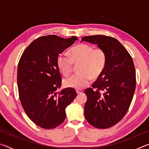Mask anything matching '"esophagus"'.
I'll return each instance as SVG.
<instances>
[{
	"label": "esophagus",
	"mask_w": 149,
	"mask_h": 149,
	"mask_svg": "<svg viewBox=\"0 0 149 149\" xmlns=\"http://www.w3.org/2000/svg\"><path fill=\"white\" fill-rule=\"evenodd\" d=\"M83 92H84V91H83L82 89H77L76 90V93H77V94H80V93H82Z\"/></svg>",
	"instance_id": "1"
}]
</instances>
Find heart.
I'll list each match as a JSON object with an SVG mask.
<instances>
[{
	"instance_id": "obj_1",
	"label": "heart",
	"mask_w": 149,
	"mask_h": 149,
	"mask_svg": "<svg viewBox=\"0 0 149 149\" xmlns=\"http://www.w3.org/2000/svg\"><path fill=\"white\" fill-rule=\"evenodd\" d=\"M107 55L102 48H94L91 45L81 43L70 50L69 55L62 52L56 59L57 66L62 74L67 76L75 65H78L77 74L64 79L65 87L80 89L89 85L91 79H97L105 69Z\"/></svg>"
}]
</instances>
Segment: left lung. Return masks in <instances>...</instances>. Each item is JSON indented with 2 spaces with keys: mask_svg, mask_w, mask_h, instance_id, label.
Segmentation results:
<instances>
[{
  "mask_svg": "<svg viewBox=\"0 0 149 149\" xmlns=\"http://www.w3.org/2000/svg\"><path fill=\"white\" fill-rule=\"evenodd\" d=\"M97 44L107 55L101 75L85 91V119L99 129L118 123L130 107L136 86L135 65L125 48L114 37L102 35L82 37L81 41Z\"/></svg>",
  "mask_w": 149,
  "mask_h": 149,
  "instance_id": "1",
  "label": "left lung"
}]
</instances>
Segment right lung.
Here are the masks:
<instances>
[{
    "label": "right lung",
    "instance_id": "1",
    "mask_svg": "<svg viewBox=\"0 0 149 149\" xmlns=\"http://www.w3.org/2000/svg\"><path fill=\"white\" fill-rule=\"evenodd\" d=\"M75 40L76 36L39 37L19 59L17 81L20 102L29 119L44 129H53L64 122L65 108L77 96L75 90L70 87L57 92L62 84L57 57Z\"/></svg>",
    "mask_w": 149,
    "mask_h": 149
}]
</instances>
